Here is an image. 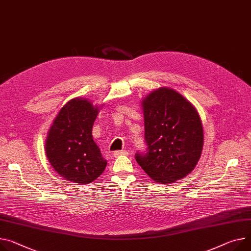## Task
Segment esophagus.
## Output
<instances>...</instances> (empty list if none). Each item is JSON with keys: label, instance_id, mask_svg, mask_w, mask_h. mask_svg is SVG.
Here are the masks:
<instances>
[{"label": "esophagus", "instance_id": "1", "mask_svg": "<svg viewBox=\"0 0 251 251\" xmlns=\"http://www.w3.org/2000/svg\"><path fill=\"white\" fill-rule=\"evenodd\" d=\"M126 153L127 152L126 151H113L112 155H113V157L117 158V157H120V156H123V155H126Z\"/></svg>", "mask_w": 251, "mask_h": 251}]
</instances>
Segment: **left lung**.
I'll list each match as a JSON object with an SVG mask.
<instances>
[{"mask_svg":"<svg viewBox=\"0 0 251 251\" xmlns=\"http://www.w3.org/2000/svg\"><path fill=\"white\" fill-rule=\"evenodd\" d=\"M146 155L136 160L146 174L159 184L185 178L200 160L204 132L196 107L178 91L160 87L142 101Z\"/></svg>","mask_w":251,"mask_h":251,"instance_id":"8db88e82","label":"left lung"}]
</instances>
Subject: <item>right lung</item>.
Returning <instances> with one entry per match:
<instances>
[{"mask_svg":"<svg viewBox=\"0 0 251 251\" xmlns=\"http://www.w3.org/2000/svg\"><path fill=\"white\" fill-rule=\"evenodd\" d=\"M100 109L86 99H73L61 107L47 133L46 157L57 174L71 183H92L107 165L92 138Z\"/></svg>","mask_w":251,"mask_h":251,"instance_id":"right-lung-1","label":"right lung"}]
</instances>
